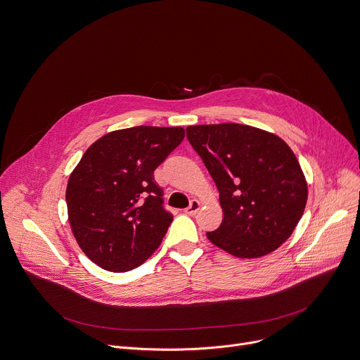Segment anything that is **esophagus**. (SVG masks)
<instances>
[{
    "label": "esophagus",
    "instance_id": "esophagus-1",
    "mask_svg": "<svg viewBox=\"0 0 360 360\" xmlns=\"http://www.w3.org/2000/svg\"><path fill=\"white\" fill-rule=\"evenodd\" d=\"M198 209H200V202H198V200H191L190 206H188L184 212H186L187 214L193 216V214H195V213L198 212Z\"/></svg>",
    "mask_w": 360,
    "mask_h": 360
}]
</instances>
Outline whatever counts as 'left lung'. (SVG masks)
Returning a JSON list of instances; mask_svg holds the SVG:
<instances>
[{
  "instance_id": "obj_1",
  "label": "left lung",
  "mask_w": 360,
  "mask_h": 360,
  "mask_svg": "<svg viewBox=\"0 0 360 360\" xmlns=\"http://www.w3.org/2000/svg\"><path fill=\"white\" fill-rule=\"evenodd\" d=\"M186 131L220 193L223 221L207 233L209 240L240 259L281 248L307 202V183L292 148L246 124H202Z\"/></svg>"
}]
</instances>
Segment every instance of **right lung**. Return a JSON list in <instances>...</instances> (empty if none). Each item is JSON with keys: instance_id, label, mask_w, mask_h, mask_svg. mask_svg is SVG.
Masks as SVG:
<instances>
[{"instance_id": "right-lung-1", "label": "right lung", "mask_w": 360, "mask_h": 360, "mask_svg": "<svg viewBox=\"0 0 360 360\" xmlns=\"http://www.w3.org/2000/svg\"><path fill=\"white\" fill-rule=\"evenodd\" d=\"M183 139L181 127L115 130L94 141L70 174L65 200L72 234L101 269L133 270L162 243L173 216L153 173Z\"/></svg>"}]
</instances>
